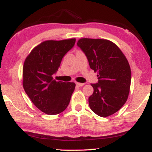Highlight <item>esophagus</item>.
<instances>
[{
    "instance_id": "34e87169",
    "label": "esophagus",
    "mask_w": 152,
    "mask_h": 152,
    "mask_svg": "<svg viewBox=\"0 0 152 152\" xmlns=\"http://www.w3.org/2000/svg\"><path fill=\"white\" fill-rule=\"evenodd\" d=\"M76 84L78 86H83V85H84V83H78V82H76Z\"/></svg>"
}]
</instances>
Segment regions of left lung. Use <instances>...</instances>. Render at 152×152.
<instances>
[{
  "label": "left lung",
  "mask_w": 152,
  "mask_h": 152,
  "mask_svg": "<svg viewBox=\"0 0 152 152\" xmlns=\"http://www.w3.org/2000/svg\"><path fill=\"white\" fill-rule=\"evenodd\" d=\"M77 46L86 55L91 69L98 72V83H91L94 93L88 98L91 109L102 117L114 114L129 94L132 74L128 61L109 40L81 38Z\"/></svg>",
  "instance_id": "obj_1"
}]
</instances>
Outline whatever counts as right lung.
Wrapping results in <instances>:
<instances>
[{
    "label": "right lung",
    "instance_id": "right-lung-1",
    "mask_svg": "<svg viewBox=\"0 0 152 152\" xmlns=\"http://www.w3.org/2000/svg\"><path fill=\"white\" fill-rule=\"evenodd\" d=\"M75 42L76 38L43 41L26 57L23 68V86L31 102L45 114H60L70 102L76 84L56 81L53 75Z\"/></svg>",
    "mask_w": 152,
    "mask_h": 152
}]
</instances>
